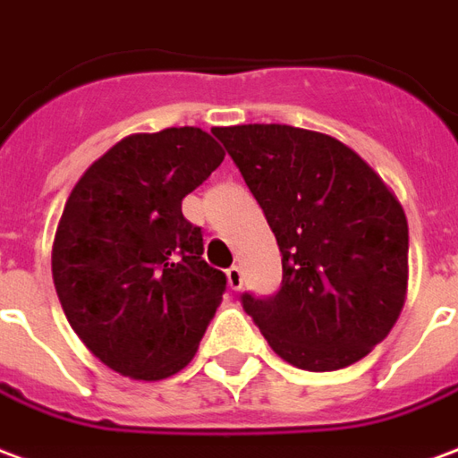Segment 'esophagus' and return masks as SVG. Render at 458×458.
Masks as SVG:
<instances>
[{"mask_svg": "<svg viewBox=\"0 0 458 458\" xmlns=\"http://www.w3.org/2000/svg\"><path fill=\"white\" fill-rule=\"evenodd\" d=\"M226 280H229V288L232 290H242L243 285V273L239 266H232V268L226 270Z\"/></svg>", "mask_w": 458, "mask_h": 458, "instance_id": "34e87169", "label": "esophagus"}]
</instances>
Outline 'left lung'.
<instances>
[{"label":"left lung","mask_w":458,"mask_h":458,"mask_svg":"<svg viewBox=\"0 0 458 458\" xmlns=\"http://www.w3.org/2000/svg\"><path fill=\"white\" fill-rule=\"evenodd\" d=\"M261 205L283 285L243 310L283 361L339 370L390 335L407 295V216L376 170L335 136L288 123L212 129Z\"/></svg>","instance_id":"1"}]
</instances>
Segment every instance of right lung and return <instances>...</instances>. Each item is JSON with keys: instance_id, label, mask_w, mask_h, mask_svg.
<instances>
[{"instance_id": "1", "label": "right lung", "mask_w": 458, "mask_h": 458, "mask_svg": "<svg viewBox=\"0 0 458 458\" xmlns=\"http://www.w3.org/2000/svg\"><path fill=\"white\" fill-rule=\"evenodd\" d=\"M225 160L197 126L131 133L89 165L53 239V283L70 327L99 361L163 380L192 361L226 290L202 261L182 197Z\"/></svg>"}]
</instances>
